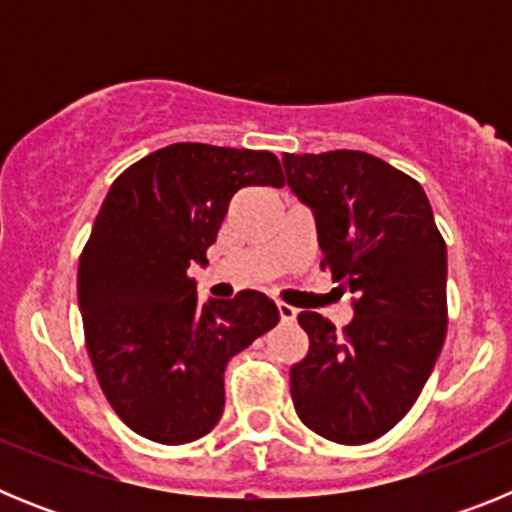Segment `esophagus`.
Listing matches in <instances>:
<instances>
[{
    "mask_svg": "<svg viewBox=\"0 0 512 512\" xmlns=\"http://www.w3.org/2000/svg\"><path fill=\"white\" fill-rule=\"evenodd\" d=\"M277 310H279V318H282V323H295V318H297L295 307L284 305V302H277Z\"/></svg>",
    "mask_w": 512,
    "mask_h": 512,
    "instance_id": "obj_1",
    "label": "esophagus"
}]
</instances>
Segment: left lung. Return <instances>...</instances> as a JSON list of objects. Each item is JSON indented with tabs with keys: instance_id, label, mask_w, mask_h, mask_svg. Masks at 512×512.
I'll return each mask as SVG.
<instances>
[{
	"instance_id": "obj_1",
	"label": "left lung",
	"mask_w": 512,
	"mask_h": 512,
	"mask_svg": "<svg viewBox=\"0 0 512 512\" xmlns=\"http://www.w3.org/2000/svg\"><path fill=\"white\" fill-rule=\"evenodd\" d=\"M282 164L315 217L323 266L354 295L343 336L318 312L297 315L310 348L289 369L292 402L318 436L369 443L408 415L441 354L446 243L423 187L372 153H284Z\"/></svg>"
}]
</instances>
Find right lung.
<instances>
[{"label": "right lung", "mask_w": 512, "mask_h": 512, "mask_svg": "<svg viewBox=\"0 0 512 512\" xmlns=\"http://www.w3.org/2000/svg\"><path fill=\"white\" fill-rule=\"evenodd\" d=\"M284 187L277 156L174 143L122 171L79 259V310L104 397L148 441L210 433L225 408V366L279 323L256 289L197 297L189 266L207 264L235 192Z\"/></svg>", "instance_id": "obj_1"}]
</instances>
